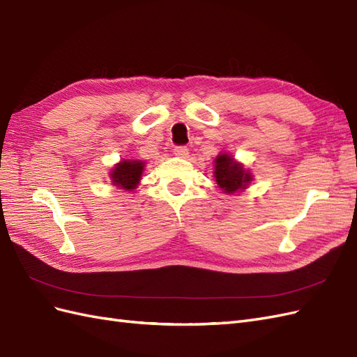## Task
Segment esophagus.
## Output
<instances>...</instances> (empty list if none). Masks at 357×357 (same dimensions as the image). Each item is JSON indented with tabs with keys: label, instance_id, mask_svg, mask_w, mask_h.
I'll use <instances>...</instances> for the list:
<instances>
[{
	"label": "esophagus",
	"instance_id": "1",
	"mask_svg": "<svg viewBox=\"0 0 357 357\" xmlns=\"http://www.w3.org/2000/svg\"><path fill=\"white\" fill-rule=\"evenodd\" d=\"M173 153H175L179 158H185L188 155V149L185 148V146H176V148L173 149Z\"/></svg>",
	"mask_w": 357,
	"mask_h": 357
}]
</instances>
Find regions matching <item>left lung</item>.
Listing matches in <instances>:
<instances>
[{"label":"left lung","instance_id":"8db88e82","mask_svg":"<svg viewBox=\"0 0 357 357\" xmlns=\"http://www.w3.org/2000/svg\"><path fill=\"white\" fill-rule=\"evenodd\" d=\"M214 178L218 188L226 195L241 193L245 188H249L253 181L252 172L227 152H220L215 157Z\"/></svg>","mask_w":357,"mask_h":357}]
</instances>
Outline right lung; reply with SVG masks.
Masks as SVG:
<instances>
[{
    "mask_svg": "<svg viewBox=\"0 0 357 357\" xmlns=\"http://www.w3.org/2000/svg\"><path fill=\"white\" fill-rule=\"evenodd\" d=\"M144 170V161L140 160H121L109 170L112 184L119 190L132 191L140 184Z\"/></svg>",
    "mask_w": 357,
    "mask_h": 357,
    "instance_id": "add662e5",
    "label": "right lung"
}]
</instances>
